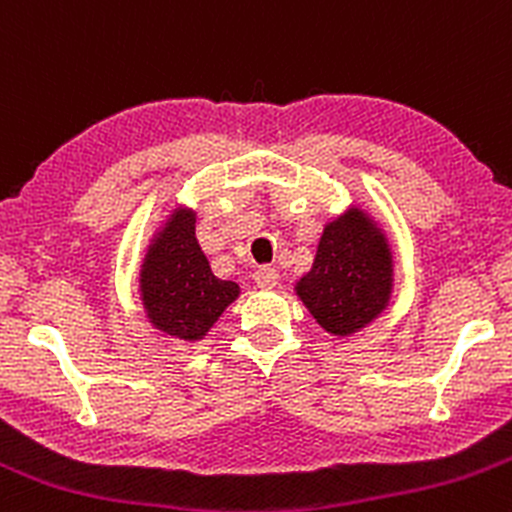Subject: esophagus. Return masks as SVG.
Here are the masks:
<instances>
[{
  "label": "esophagus",
  "instance_id": "obj_1",
  "mask_svg": "<svg viewBox=\"0 0 512 512\" xmlns=\"http://www.w3.org/2000/svg\"><path fill=\"white\" fill-rule=\"evenodd\" d=\"M254 281L258 288H263V291H268V288H276L278 286V271L271 266H261L254 273Z\"/></svg>",
  "mask_w": 512,
  "mask_h": 512
}]
</instances>
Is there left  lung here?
Wrapping results in <instances>:
<instances>
[{
    "label": "left lung",
    "mask_w": 512,
    "mask_h": 512,
    "mask_svg": "<svg viewBox=\"0 0 512 512\" xmlns=\"http://www.w3.org/2000/svg\"><path fill=\"white\" fill-rule=\"evenodd\" d=\"M392 276L387 236L362 209L352 207L325 224L313 268L295 283V293L320 328L345 337L387 308Z\"/></svg>",
    "instance_id": "obj_1"
}]
</instances>
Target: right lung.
<instances>
[{"mask_svg":"<svg viewBox=\"0 0 512 512\" xmlns=\"http://www.w3.org/2000/svg\"><path fill=\"white\" fill-rule=\"evenodd\" d=\"M194 221V212L175 209L140 268V295L150 323L187 342L202 340L226 305L239 298V286L221 281L209 268L194 236Z\"/></svg>","mask_w":512,"mask_h":512,"instance_id":"obj_1","label":"right lung"}]
</instances>
